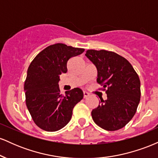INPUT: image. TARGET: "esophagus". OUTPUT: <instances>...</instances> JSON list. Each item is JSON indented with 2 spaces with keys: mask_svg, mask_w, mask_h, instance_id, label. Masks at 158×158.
<instances>
[{
  "mask_svg": "<svg viewBox=\"0 0 158 158\" xmlns=\"http://www.w3.org/2000/svg\"><path fill=\"white\" fill-rule=\"evenodd\" d=\"M83 94H84V98H87L88 97H89V94H88V92L84 91L83 92Z\"/></svg>",
  "mask_w": 158,
  "mask_h": 158,
  "instance_id": "34e87169",
  "label": "esophagus"
}]
</instances>
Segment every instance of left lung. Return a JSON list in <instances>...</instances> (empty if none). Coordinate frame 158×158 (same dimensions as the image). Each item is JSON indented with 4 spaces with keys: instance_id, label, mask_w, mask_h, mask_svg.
<instances>
[{
    "instance_id": "obj_1",
    "label": "left lung",
    "mask_w": 158,
    "mask_h": 158,
    "mask_svg": "<svg viewBox=\"0 0 158 158\" xmlns=\"http://www.w3.org/2000/svg\"><path fill=\"white\" fill-rule=\"evenodd\" d=\"M85 56L97 70V82L107 99L91 112L94 123L107 131H117L134 117L140 100V81L129 61L116 52L87 50Z\"/></svg>"
}]
</instances>
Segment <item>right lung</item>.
I'll list each match as a JSON object with an SVG mask.
<instances>
[{
    "label": "right lung",
    "instance_id": "obj_1",
    "mask_svg": "<svg viewBox=\"0 0 158 158\" xmlns=\"http://www.w3.org/2000/svg\"><path fill=\"white\" fill-rule=\"evenodd\" d=\"M84 51L58 43L44 49L30 63L24 82L26 105L41 129L56 131L64 127L71 119L74 106L83 99V91L79 88L62 95L59 81L61 74L68 71L69 59Z\"/></svg>",
    "mask_w": 158,
    "mask_h": 158
}]
</instances>
